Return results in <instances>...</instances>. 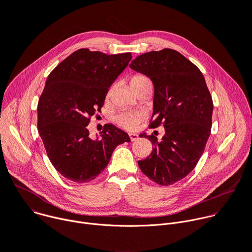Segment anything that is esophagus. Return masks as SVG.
Masks as SVG:
<instances>
[{"instance_id": "obj_1", "label": "esophagus", "mask_w": 252, "mask_h": 252, "mask_svg": "<svg viewBox=\"0 0 252 252\" xmlns=\"http://www.w3.org/2000/svg\"><path fill=\"white\" fill-rule=\"evenodd\" d=\"M128 135H129V138L131 141H134L138 138V135L136 133H128Z\"/></svg>"}]
</instances>
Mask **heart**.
Instances as JSON below:
<instances>
[{"instance_id":"1","label":"heart","mask_w":252,"mask_h":252,"mask_svg":"<svg viewBox=\"0 0 252 252\" xmlns=\"http://www.w3.org/2000/svg\"><path fill=\"white\" fill-rule=\"evenodd\" d=\"M148 78L146 76L134 75L130 79V86L132 88L134 85L145 81ZM145 119H146L145 113H142L140 111H121L118 114H116L113 118L114 122L119 126L126 130L134 129L137 126V125Z\"/></svg>"}]
</instances>
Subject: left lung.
Listing matches in <instances>:
<instances>
[{
	"label": "left lung",
	"mask_w": 252,
	"mask_h": 252,
	"mask_svg": "<svg viewBox=\"0 0 252 252\" xmlns=\"http://www.w3.org/2000/svg\"><path fill=\"white\" fill-rule=\"evenodd\" d=\"M129 67L148 76L155 87L150 126H163L160 140L142 133L153 152L138 160L140 170L159 186H170L189 174L203 154L211 130L213 102L199 68L171 49L136 57Z\"/></svg>",
	"instance_id": "8db88e82"
}]
</instances>
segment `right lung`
Wrapping results in <instances>:
<instances>
[{"label": "right lung", "mask_w": 252, "mask_h": 252, "mask_svg": "<svg viewBox=\"0 0 252 252\" xmlns=\"http://www.w3.org/2000/svg\"><path fill=\"white\" fill-rule=\"evenodd\" d=\"M130 53L106 55L80 49L49 75L38 103V129L49 159L63 177L76 184L96 178L115 149L130 141L112 124L100 137H90L88 125L100 112L109 88L131 60Z\"/></svg>", "instance_id": "add662e5"}]
</instances>
